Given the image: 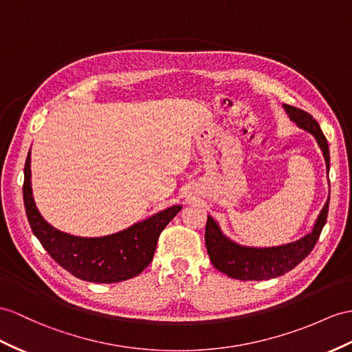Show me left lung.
Wrapping results in <instances>:
<instances>
[{
    "instance_id": "1",
    "label": "left lung",
    "mask_w": 352,
    "mask_h": 352,
    "mask_svg": "<svg viewBox=\"0 0 352 352\" xmlns=\"http://www.w3.org/2000/svg\"><path fill=\"white\" fill-rule=\"evenodd\" d=\"M282 107H284L288 118L293 122H296L298 128L311 133L315 137V140L322 152L325 170H327L329 175V143L324 137L318 122L309 113H306L305 110H300L288 104H282ZM329 200L330 194L324 208L320 212V215L316 217L309 233L297 239L294 242L279 246L256 248L237 243L224 234V231L221 230L217 219L208 215L204 241L212 264L221 273H224V275L241 280H267L285 275L287 272L293 270L298 263H302L314 250L325 224V219H327Z\"/></svg>"
}]
</instances>
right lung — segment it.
<instances>
[{
	"label": "right lung",
	"instance_id": "obj_1",
	"mask_svg": "<svg viewBox=\"0 0 352 352\" xmlns=\"http://www.w3.org/2000/svg\"><path fill=\"white\" fill-rule=\"evenodd\" d=\"M23 203L34 236L52 258L73 276L96 284L131 279L148 267L161 231L182 210L181 204L153 213L118 233L82 237L64 233L41 217L31 188V149L23 168Z\"/></svg>",
	"mask_w": 352,
	"mask_h": 352
}]
</instances>
